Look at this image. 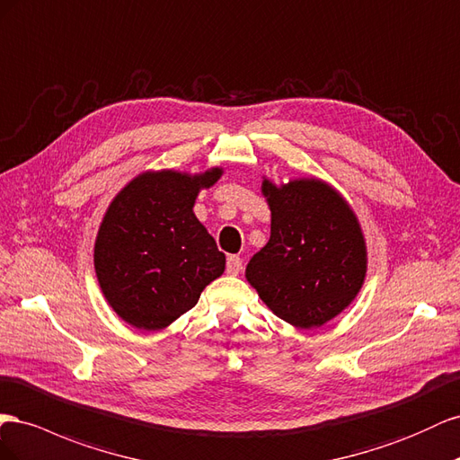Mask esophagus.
I'll use <instances>...</instances> for the list:
<instances>
[{
  "label": "esophagus",
  "instance_id": "34e87169",
  "mask_svg": "<svg viewBox=\"0 0 460 460\" xmlns=\"http://www.w3.org/2000/svg\"><path fill=\"white\" fill-rule=\"evenodd\" d=\"M243 270V258L239 256H229L227 264H226V271L227 275H239Z\"/></svg>",
  "mask_w": 460,
  "mask_h": 460
}]
</instances>
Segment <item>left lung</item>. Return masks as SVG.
Masks as SVG:
<instances>
[{
  "mask_svg": "<svg viewBox=\"0 0 460 460\" xmlns=\"http://www.w3.org/2000/svg\"><path fill=\"white\" fill-rule=\"evenodd\" d=\"M271 209L268 244L246 266V279L268 308L303 330L323 325L358 295L366 244L357 216L318 179L283 187L261 182Z\"/></svg>",
  "mask_w": 460,
  "mask_h": 460,
  "instance_id": "1",
  "label": "left lung"
}]
</instances>
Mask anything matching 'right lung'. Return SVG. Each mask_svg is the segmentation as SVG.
Instances as JSON below:
<instances>
[{
    "instance_id": "right-lung-1",
    "label": "right lung",
    "mask_w": 460,
    "mask_h": 460,
    "mask_svg": "<svg viewBox=\"0 0 460 460\" xmlns=\"http://www.w3.org/2000/svg\"><path fill=\"white\" fill-rule=\"evenodd\" d=\"M221 177L148 172L115 196L98 231L94 268L117 316L157 332L199 303L208 283L226 270V254L196 219L200 189Z\"/></svg>"
}]
</instances>
